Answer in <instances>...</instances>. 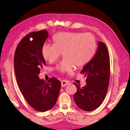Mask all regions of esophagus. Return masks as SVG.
<instances>
[{
  "mask_svg": "<svg viewBox=\"0 0 130 130\" xmlns=\"http://www.w3.org/2000/svg\"><path fill=\"white\" fill-rule=\"evenodd\" d=\"M69 84V82L67 81L66 80H63L61 81V86L62 87H64L66 86H67L68 84Z\"/></svg>",
  "mask_w": 130,
  "mask_h": 130,
  "instance_id": "34e87169",
  "label": "esophagus"
}]
</instances>
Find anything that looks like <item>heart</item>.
Returning <instances> with one entry per match:
<instances>
[{
	"mask_svg": "<svg viewBox=\"0 0 130 130\" xmlns=\"http://www.w3.org/2000/svg\"><path fill=\"white\" fill-rule=\"evenodd\" d=\"M54 44H45L42 49L45 60L52 63L63 53V58L55 69L62 73L71 72L74 66L83 67L91 60L96 48V39L91 33L59 32L53 38Z\"/></svg>",
	"mask_w": 130,
	"mask_h": 130,
	"instance_id": "1",
	"label": "heart"
}]
</instances>
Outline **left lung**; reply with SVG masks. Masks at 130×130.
I'll return each instance as SVG.
<instances>
[{
    "instance_id": "obj_1",
    "label": "left lung",
    "mask_w": 130,
    "mask_h": 130,
    "mask_svg": "<svg viewBox=\"0 0 130 130\" xmlns=\"http://www.w3.org/2000/svg\"><path fill=\"white\" fill-rule=\"evenodd\" d=\"M80 73L86 77L87 84L83 87L74 83L77 88L74 101L79 108L92 111L102 104L108 91L110 79V58L106 46L99 42L95 56L83 68Z\"/></svg>"
}]
</instances>
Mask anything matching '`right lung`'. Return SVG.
<instances>
[{"label": "right lung", "mask_w": 130, "mask_h": 130, "mask_svg": "<svg viewBox=\"0 0 130 130\" xmlns=\"http://www.w3.org/2000/svg\"><path fill=\"white\" fill-rule=\"evenodd\" d=\"M48 36L46 29L26 35L18 43L14 59V71L21 92L32 108L42 112L55 105L61 86L56 78L45 82L38 76L46 65L42 49Z\"/></svg>", "instance_id": "add662e5"}]
</instances>
